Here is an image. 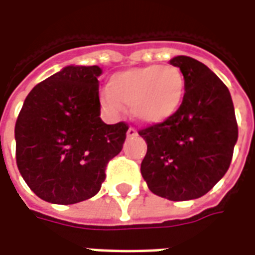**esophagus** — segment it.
<instances>
[{
	"label": "esophagus",
	"instance_id": "1",
	"mask_svg": "<svg viewBox=\"0 0 255 255\" xmlns=\"http://www.w3.org/2000/svg\"><path fill=\"white\" fill-rule=\"evenodd\" d=\"M127 136L128 138H135V136H138V131L133 127H129L127 131Z\"/></svg>",
	"mask_w": 255,
	"mask_h": 255
}]
</instances>
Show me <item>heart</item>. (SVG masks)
<instances>
[{
	"label": "heart",
	"mask_w": 255,
	"mask_h": 255,
	"mask_svg": "<svg viewBox=\"0 0 255 255\" xmlns=\"http://www.w3.org/2000/svg\"><path fill=\"white\" fill-rule=\"evenodd\" d=\"M186 79L175 65H147L115 73L101 104L111 113H120L124 105L144 124H160L171 119L182 106Z\"/></svg>",
	"instance_id": "b5f03b06"
}]
</instances>
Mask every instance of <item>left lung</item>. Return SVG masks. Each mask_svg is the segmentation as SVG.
Returning a JSON list of instances; mask_svg holds the SVG:
<instances>
[{
    "label": "left lung",
    "mask_w": 255,
    "mask_h": 255,
    "mask_svg": "<svg viewBox=\"0 0 255 255\" xmlns=\"http://www.w3.org/2000/svg\"><path fill=\"white\" fill-rule=\"evenodd\" d=\"M169 63L184 75L186 93L171 119L139 129L147 143L140 173L155 195L188 201L210 191L228 171L238 123L230 90L216 73L187 56Z\"/></svg>",
    "instance_id": "8db88e82"
}]
</instances>
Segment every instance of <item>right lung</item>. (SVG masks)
Instances as JSON below:
<instances>
[{
  "label": "right lung",
  "instance_id": "1",
  "mask_svg": "<svg viewBox=\"0 0 255 255\" xmlns=\"http://www.w3.org/2000/svg\"><path fill=\"white\" fill-rule=\"evenodd\" d=\"M100 67H65L27 95L16 126V164L27 186L50 203L94 197L108 162L123 149L124 122L101 120Z\"/></svg>",
  "mask_w": 255,
  "mask_h": 255
}]
</instances>
